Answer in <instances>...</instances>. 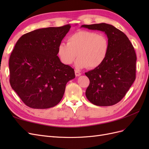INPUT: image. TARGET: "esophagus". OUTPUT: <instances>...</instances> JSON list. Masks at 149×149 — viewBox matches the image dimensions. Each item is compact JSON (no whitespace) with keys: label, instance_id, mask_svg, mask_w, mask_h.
<instances>
[{"label":"esophagus","instance_id":"34e87169","mask_svg":"<svg viewBox=\"0 0 149 149\" xmlns=\"http://www.w3.org/2000/svg\"><path fill=\"white\" fill-rule=\"evenodd\" d=\"M74 72H75V75H76V77H77V76H79L81 75V73H79V72L78 71L75 70Z\"/></svg>","mask_w":149,"mask_h":149}]
</instances>
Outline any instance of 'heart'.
Listing matches in <instances>:
<instances>
[{"label":"heart","instance_id":"1","mask_svg":"<svg viewBox=\"0 0 149 149\" xmlns=\"http://www.w3.org/2000/svg\"><path fill=\"white\" fill-rule=\"evenodd\" d=\"M109 43L104 34L88 30H80L70 35L67 44L61 43L58 47L57 54L63 63L71 65L75 63L78 69L100 67L108 55Z\"/></svg>","mask_w":149,"mask_h":149}]
</instances>
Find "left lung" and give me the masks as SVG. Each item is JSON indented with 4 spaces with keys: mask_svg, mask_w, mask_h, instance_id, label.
<instances>
[{
    "mask_svg": "<svg viewBox=\"0 0 149 149\" xmlns=\"http://www.w3.org/2000/svg\"><path fill=\"white\" fill-rule=\"evenodd\" d=\"M81 27L103 31L109 43L104 62L85 73L90 81L86 96L96 106L116 104L124 97L136 79L137 58L134 48L125 34L112 25L101 23Z\"/></svg>",
    "mask_w": 149,
    "mask_h": 149,
    "instance_id": "left-lung-1",
    "label": "left lung"
}]
</instances>
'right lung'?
<instances>
[{
	"instance_id": "obj_1",
	"label": "right lung",
	"mask_w": 149,
	"mask_h": 149,
	"mask_svg": "<svg viewBox=\"0 0 149 149\" xmlns=\"http://www.w3.org/2000/svg\"><path fill=\"white\" fill-rule=\"evenodd\" d=\"M71 28L40 29L18 40L9 62L10 83L25 104L48 109L60 102L66 84L75 78L74 69L61 62L58 47Z\"/></svg>"
}]
</instances>
